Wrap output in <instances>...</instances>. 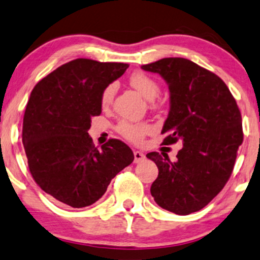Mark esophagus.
Here are the masks:
<instances>
[{"mask_svg": "<svg viewBox=\"0 0 260 260\" xmlns=\"http://www.w3.org/2000/svg\"><path fill=\"white\" fill-rule=\"evenodd\" d=\"M146 159V155H144L142 151H134V162L138 164V162H142V161Z\"/></svg>", "mask_w": 260, "mask_h": 260, "instance_id": "1", "label": "esophagus"}]
</instances>
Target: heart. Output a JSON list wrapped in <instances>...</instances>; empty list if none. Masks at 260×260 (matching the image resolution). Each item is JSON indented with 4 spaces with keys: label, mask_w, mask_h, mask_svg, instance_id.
Returning <instances> with one entry per match:
<instances>
[{
    "label": "heart",
    "mask_w": 260,
    "mask_h": 260,
    "mask_svg": "<svg viewBox=\"0 0 260 260\" xmlns=\"http://www.w3.org/2000/svg\"><path fill=\"white\" fill-rule=\"evenodd\" d=\"M130 86L137 90L143 98L147 100H154L155 98L159 95L160 86L159 83L155 81L153 77H150L147 74L137 72L131 74L129 77ZM114 93H116V86L111 83L106 87L105 89L101 93V105L103 107H107L112 103ZM118 133L122 136H124L126 140L131 141V142L140 143L143 140L144 135L150 131V126L147 124H137V123H130V122H120L117 126Z\"/></svg>",
    "instance_id": "b5f03b06"
}]
</instances>
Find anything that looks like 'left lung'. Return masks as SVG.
<instances>
[{
	"label": "left lung",
	"mask_w": 260,
	"mask_h": 260,
	"mask_svg": "<svg viewBox=\"0 0 260 260\" xmlns=\"http://www.w3.org/2000/svg\"><path fill=\"white\" fill-rule=\"evenodd\" d=\"M141 68L159 74L170 89L164 143L183 142L175 161L164 151L147 154L159 168L150 193L162 209L188 215L216 197L233 172L244 138L240 111L223 81L190 59L170 57Z\"/></svg>",
	"instance_id": "left-lung-1"
}]
</instances>
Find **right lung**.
<instances>
[{"label":"right lung","instance_id":"add662e5","mask_svg":"<svg viewBox=\"0 0 260 260\" xmlns=\"http://www.w3.org/2000/svg\"><path fill=\"white\" fill-rule=\"evenodd\" d=\"M127 64L77 58L60 66L33 88L22 143L33 179L59 203L85 208L103 197L134 153L119 140L94 147L88 130L101 113V93Z\"/></svg>","mask_w":260,"mask_h":260}]
</instances>
